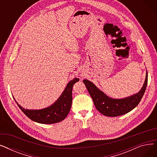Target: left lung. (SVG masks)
Returning a JSON list of instances; mask_svg holds the SVG:
<instances>
[{"label": "left lung", "mask_w": 157, "mask_h": 157, "mask_svg": "<svg viewBox=\"0 0 157 157\" xmlns=\"http://www.w3.org/2000/svg\"><path fill=\"white\" fill-rule=\"evenodd\" d=\"M83 81L92 98L96 109L104 116L116 117L134 109L141 101L147 86V72L143 86L139 92L123 98H111L98 88L92 82L86 79Z\"/></svg>", "instance_id": "obj_1"}]
</instances>
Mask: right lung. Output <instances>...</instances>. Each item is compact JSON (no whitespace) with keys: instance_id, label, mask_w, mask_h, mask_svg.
Instances as JSON below:
<instances>
[{"instance_id":"1","label":"right lung","mask_w":157,"mask_h":157,"mask_svg":"<svg viewBox=\"0 0 157 157\" xmlns=\"http://www.w3.org/2000/svg\"><path fill=\"white\" fill-rule=\"evenodd\" d=\"M79 81L75 78L70 81L59 98L51 105L41 109H28L21 107L16 101L20 109L30 120L42 124H53L63 120L71 108L72 97V90L74 84Z\"/></svg>"}]
</instances>
